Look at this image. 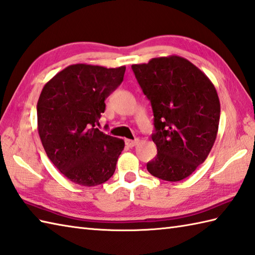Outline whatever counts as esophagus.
Instances as JSON below:
<instances>
[{
	"instance_id": "esophagus-1",
	"label": "esophagus",
	"mask_w": 255,
	"mask_h": 255,
	"mask_svg": "<svg viewBox=\"0 0 255 255\" xmlns=\"http://www.w3.org/2000/svg\"><path fill=\"white\" fill-rule=\"evenodd\" d=\"M126 145L127 147H129V148H132V147H134V145L136 144H138V142H139V139H134V140H130V139H126Z\"/></svg>"
}]
</instances>
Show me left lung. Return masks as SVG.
<instances>
[{"instance_id": "8db88e82", "label": "left lung", "mask_w": 255, "mask_h": 255, "mask_svg": "<svg viewBox=\"0 0 255 255\" xmlns=\"http://www.w3.org/2000/svg\"><path fill=\"white\" fill-rule=\"evenodd\" d=\"M139 85L152 106L156 156L150 174L169 182L189 176L207 158L217 137L220 102L207 75L178 56L132 64Z\"/></svg>"}]
</instances>
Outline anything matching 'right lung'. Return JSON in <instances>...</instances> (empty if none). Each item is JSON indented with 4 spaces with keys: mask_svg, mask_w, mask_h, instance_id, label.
I'll return each mask as SVG.
<instances>
[{
    "mask_svg": "<svg viewBox=\"0 0 255 255\" xmlns=\"http://www.w3.org/2000/svg\"><path fill=\"white\" fill-rule=\"evenodd\" d=\"M126 67L77 63L48 81L37 103L38 133L48 158L82 186L105 183L116 170L123 139L96 128L105 100L123 82Z\"/></svg>",
    "mask_w": 255,
    "mask_h": 255,
    "instance_id": "1",
    "label": "right lung"
}]
</instances>
